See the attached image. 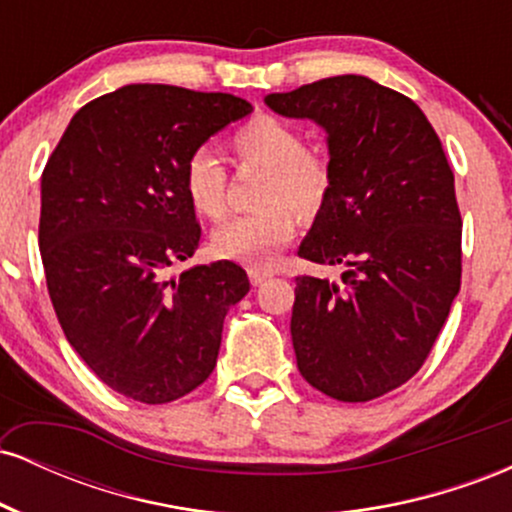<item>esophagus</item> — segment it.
<instances>
[{"label": "esophagus", "instance_id": "34e87169", "mask_svg": "<svg viewBox=\"0 0 512 512\" xmlns=\"http://www.w3.org/2000/svg\"><path fill=\"white\" fill-rule=\"evenodd\" d=\"M248 276H250L252 286H260L262 281H267L269 276H274V272H272V269H264V267H250Z\"/></svg>", "mask_w": 512, "mask_h": 512}]
</instances>
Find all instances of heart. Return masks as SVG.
Here are the masks:
<instances>
[{
	"instance_id": "1",
	"label": "heart",
	"mask_w": 512,
	"mask_h": 512,
	"mask_svg": "<svg viewBox=\"0 0 512 512\" xmlns=\"http://www.w3.org/2000/svg\"><path fill=\"white\" fill-rule=\"evenodd\" d=\"M231 146L240 161L267 168L260 190V204L267 207L221 223L211 236V252L255 267L272 264L298 228L292 210L303 219H315L330 202L332 168L325 158L305 151V139L296 127L274 115H255L243 122L233 132ZM182 190L192 209L207 219H219L226 211V170L209 151L199 149L187 158Z\"/></svg>"
}]
</instances>
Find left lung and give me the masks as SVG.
Returning <instances> with one entry per match:
<instances>
[{
    "mask_svg": "<svg viewBox=\"0 0 512 512\" xmlns=\"http://www.w3.org/2000/svg\"><path fill=\"white\" fill-rule=\"evenodd\" d=\"M264 103L327 132L332 195L298 255L346 269L339 281L296 276L298 370L327 397L368 402L424 366L460 291L455 175L419 105L368 76H330Z\"/></svg>",
    "mask_w": 512,
    "mask_h": 512,
    "instance_id": "8db88e82",
    "label": "left lung"
}]
</instances>
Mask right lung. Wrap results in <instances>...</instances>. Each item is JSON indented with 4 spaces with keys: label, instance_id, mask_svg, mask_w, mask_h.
I'll return each mask as SVG.
<instances>
[{
    "label": "right lung",
    "instance_id": "add662e5",
    "mask_svg": "<svg viewBox=\"0 0 512 512\" xmlns=\"http://www.w3.org/2000/svg\"><path fill=\"white\" fill-rule=\"evenodd\" d=\"M252 105L231 93L129 84L86 103L40 180V257L64 337L134 402L185 397L216 366L223 320L250 291L236 262L163 279L195 255L190 154Z\"/></svg>",
    "mask_w": 512,
    "mask_h": 512
}]
</instances>
